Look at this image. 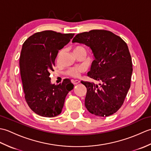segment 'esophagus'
Wrapping results in <instances>:
<instances>
[{"mask_svg":"<svg viewBox=\"0 0 151 151\" xmlns=\"http://www.w3.org/2000/svg\"><path fill=\"white\" fill-rule=\"evenodd\" d=\"M79 83H80V81H78V80H75V81H73V84L74 85H76V84H79Z\"/></svg>","mask_w":151,"mask_h":151,"instance_id":"esophagus-1","label":"esophagus"}]
</instances>
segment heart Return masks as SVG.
<instances>
[{"mask_svg":"<svg viewBox=\"0 0 151 151\" xmlns=\"http://www.w3.org/2000/svg\"><path fill=\"white\" fill-rule=\"evenodd\" d=\"M64 50L63 49H61L58 54V56H57V62H60V60H61V58H62V54H63ZM74 53L75 54H79V53H82V52H84L86 53V50L84 49V47H82V46H76L75 48H74ZM84 68L83 67H74V68H70L68 70H67L66 73L67 75L72 76V77L74 78H77L79 77L80 76H81V73L84 72Z\"/></svg>","mask_w":151,"mask_h":151,"instance_id":"heart-1","label":"heart"}]
</instances>
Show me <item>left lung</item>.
I'll use <instances>...</instances> for the list:
<instances>
[{"mask_svg":"<svg viewBox=\"0 0 151 151\" xmlns=\"http://www.w3.org/2000/svg\"><path fill=\"white\" fill-rule=\"evenodd\" d=\"M73 43L84 44L95 57L89 77L101 81L94 84L81 81L87 88L85 106L91 114L107 117L123 105L130 87L132 58L127 43L110 31L93 30L78 34Z\"/></svg>","mask_w":151,"mask_h":151,"instance_id":"8db88e82","label":"left lung"}]
</instances>
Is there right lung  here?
<instances>
[{
    "instance_id": "1",
    "label": "right lung",
    "mask_w": 151,
    "mask_h": 151,
    "mask_svg": "<svg viewBox=\"0 0 151 151\" xmlns=\"http://www.w3.org/2000/svg\"><path fill=\"white\" fill-rule=\"evenodd\" d=\"M73 36L45 30L33 34L22 45L19 65L25 100L40 116L53 117L60 114L67 93L73 89L68 79L55 85L51 84L49 77L58 51Z\"/></svg>"
}]
</instances>
